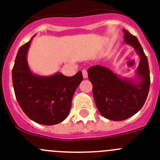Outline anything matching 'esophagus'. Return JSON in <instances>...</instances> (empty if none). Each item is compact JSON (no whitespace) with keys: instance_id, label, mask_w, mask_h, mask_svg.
I'll return each mask as SVG.
<instances>
[{"instance_id":"esophagus-1","label":"esophagus","mask_w":160,"mask_h":160,"mask_svg":"<svg viewBox=\"0 0 160 160\" xmlns=\"http://www.w3.org/2000/svg\"><path fill=\"white\" fill-rule=\"evenodd\" d=\"M82 74H83V77L84 78H88V72H87V71L84 69V70L82 71Z\"/></svg>"}]
</instances>
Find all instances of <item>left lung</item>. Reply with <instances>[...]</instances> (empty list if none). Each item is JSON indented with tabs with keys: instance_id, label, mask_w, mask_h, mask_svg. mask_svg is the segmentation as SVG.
I'll use <instances>...</instances> for the list:
<instances>
[{
	"instance_id": "1",
	"label": "left lung",
	"mask_w": 160,
	"mask_h": 160,
	"mask_svg": "<svg viewBox=\"0 0 160 160\" xmlns=\"http://www.w3.org/2000/svg\"><path fill=\"white\" fill-rule=\"evenodd\" d=\"M124 41L134 47L140 57L134 78L120 77L105 67L96 65L88 69L97 109L104 118L123 121L138 113L143 106L150 88L148 61L138 38L123 29Z\"/></svg>"
}]
</instances>
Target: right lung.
I'll return each instance as SVG.
<instances>
[{"instance_id":"add662e5","label":"right lung","mask_w":160,"mask_h":160,"mask_svg":"<svg viewBox=\"0 0 160 160\" xmlns=\"http://www.w3.org/2000/svg\"><path fill=\"white\" fill-rule=\"evenodd\" d=\"M34 36L19 48L12 79L17 101L26 116L38 124L51 126L66 118L71 109L74 92L83 80L82 72L65 76L34 74L27 63V52Z\"/></svg>"}]
</instances>
